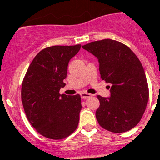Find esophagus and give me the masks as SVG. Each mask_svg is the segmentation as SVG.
<instances>
[{
    "mask_svg": "<svg viewBox=\"0 0 160 160\" xmlns=\"http://www.w3.org/2000/svg\"><path fill=\"white\" fill-rule=\"evenodd\" d=\"M80 96H81L82 99H86V98L91 97V95L89 93H85V92H81V93H80Z\"/></svg>",
    "mask_w": 160,
    "mask_h": 160,
    "instance_id": "1",
    "label": "esophagus"
}]
</instances>
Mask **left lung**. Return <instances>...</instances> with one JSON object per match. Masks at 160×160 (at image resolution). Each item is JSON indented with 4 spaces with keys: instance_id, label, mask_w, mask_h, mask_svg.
Listing matches in <instances>:
<instances>
[{
    "instance_id": "1",
    "label": "left lung",
    "mask_w": 160,
    "mask_h": 160,
    "mask_svg": "<svg viewBox=\"0 0 160 160\" xmlns=\"http://www.w3.org/2000/svg\"><path fill=\"white\" fill-rule=\"evenodd\" d=\"M82 48L98 58L102 80L112 85H108L110 97L97 96L100 107L96 117L100 126L116 133L133 128L144 113L149 96L138 58L128 46L109 38Z\"/></svg>"
}]
</instances>
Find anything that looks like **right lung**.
I'll list each match as a JSON object with an SVG mask.
<instances>
[{"mask_svg":"<svg viewBox=\"0 0 160 160\" xmlns=\"http://www.w3.org/2000/svg\"><path fill=\"white\" fill-rule=\"evenodd\" d=\"M81 45L52 46L38 53L22 85V102L27 118L43 137L65 138L77 128L81 110L80 95H60L68 64Z\"/></svg>","mask_w":160,"mask_h":160,"instance_id":"obj_1","label":"right lung"}]
</instances>
